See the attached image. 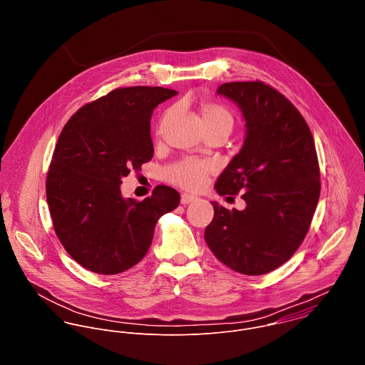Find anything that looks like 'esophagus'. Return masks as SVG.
Instances as JSON below:
<instances>
[{"label": "esophagus", "mask_w": 365, "mask_h": 365, "mask_svg": "<svg viewBox=\"0 0 365 365\" xmlns=\"http://www.w3.org/2000/svg\"><path fill=\"white\" fill-rule=\"evenodd\" d=\"M198 198L195 197V195H191V194H187V192H184L182 195H181V204L182 205H188V204H191V202H194V201H197Z\"/></svg>", "instance_id": "34e87169"}]
</instances>
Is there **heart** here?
<instances>
[{"instance_id": "obj_1", "label": "heart", "mask_w": 365, "mask_h": 365, "mask_svg": "<svg viewBox=\"0 0 365 365\" xmlns=\"http://www.w3.org/2000/svg\"><path fill=\"white\" fill-rule=\"evenodd\" d=\"M200 112L205 128H226L230 130L233 126V116L225 105L202 101ZM212 170L213 167L210 163L194 158H184L170 165L165 170V177L173 184L188 190H197L204 184L207 175Z\"/></svg>"}]
</instances>
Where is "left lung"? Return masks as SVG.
I'll return each mask as SVG.
<instances>
[{
  "mask_svg": "<svg viewBox=\"0 0 365 365\" xmlns=\"http://www.w3.org/2000/svg\"><path fill=\"white\" fill-rule=\"evenodd\" d=\"M216 93L239 105L246 139L215 190L219 195L243 192L246 208L212 202L205 240L229 268L267 274L294 256L312 222L320 195L312 133L292 103L262 81L225 83Z\"/></svg>",
  "mask_w": 365,
  "mask_h": 365,
  "instance_id": "obj_1",
  "label": "left lung"
}]
</instances>
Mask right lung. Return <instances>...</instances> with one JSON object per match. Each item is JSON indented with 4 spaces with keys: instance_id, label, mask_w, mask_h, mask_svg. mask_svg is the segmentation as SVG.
Returning <instances> with one entry per match:
<instances>
[{
    "instance_id": "add662e5",
    "label": "right lung",
    "mask_w": 365,
    "mask_h": 365,
    "mask_svg": "<svg viewBox=\"0 0 365 365\" xmlns=\"http://www.w3.org/2000/svg\"><path fill=\"white\" fill-rule=\"evenodd\" d=\"M177 91L163 87L116 88L80 108L64 125L46 178L54 232L84 268L119 274L142 260L157 220L180 204V194L157 185L143 201L125 200L122 177L142 170L155 149L150 118Z\"/></svg>"
}]
</instances>
